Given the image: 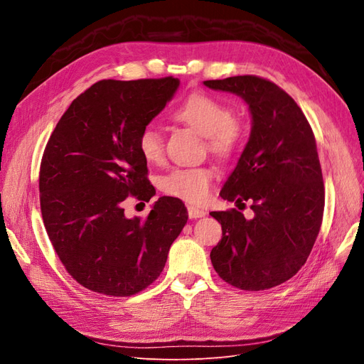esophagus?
<instances>
[{"label": "esophagus", "mask_w": 364, "mask_h": 364, "mask_svg": "<svg viewBox=\"0 0 364 364\" xmlns=\"http://www.w3.org/2000/svg\"><path fill=\"white\" fill-rule=\"evenodd\" d=\"M206 213L203 211V209H199L196 206H188V217L191 220H196V218H200V217H205Z\"/></svg>", "instance_id": "esophagus-1"}]
</instances>
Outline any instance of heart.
Segmentation results:
<instances>
[{
    "instance_id": "heart-1",
    "label": "heart",
    "mask_w": 364,
    "mask_h": 364,
    "mask_svg": "<svg viewBox=\"0 0 364 364\" xmlns=\"http://www.w3.org/2000/svg\"><path fill=\"white\" fill-rule=\"evenodd\" d=\"M173 117L206 136L208 147L218 156H229L243 138V126L234 119L232 109L208 94H193L176 107ZM138 150L147 162H159L164 156V139L156 126L149 124L139 132ZM215 173L211 167H178L161 179V190L188 203L202 205L211 194Z\"/></svg>"
}]
</instances>
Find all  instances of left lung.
Masks as SVG:
<instances>
[{
	"label": "left lung",
	"mask_w": 364,
	"mask_h": 364,
	"mask_svg": "<svg viewBox=\"0 0 364 364\" xmlns=\"http://www.w3.org/2000/svg\"><path fill=\"white\" fill-rule=\"evenodd\" d=\"M249 106L247 144L220 196L243 205L213 211L223 235L211 250L218 277L241 290L259 291L289 281L304 266L322 225L325 188L313 130L293 98L257 75L206 80Z\"/></svg>",
	"instance_id": "1"
}]
</instances>
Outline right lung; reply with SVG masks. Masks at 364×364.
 <instances>
[{
  "label": "right lung",
  "mask_w": 364,
  "mask_h": 364,
  "mask_svg": "<svg viewBox=\"0 0 364 364\" xmlns=\"http://www.w3.org/2000/svg\"><path fill=\"white\" fill-rule=\"evenodd\" d=\"M179 85L173 77L97 82L48 139L39 173L43 225L65 269L87 290L119 297L144 290L186 225L176 197H159L147 218H127L123 208L127 196H155L138 135Z\"/></svg>",
  "instance_id": "obj_1"
}]
</instances>
